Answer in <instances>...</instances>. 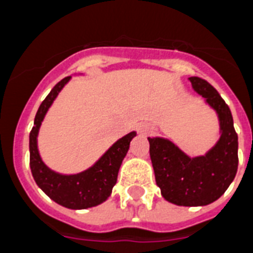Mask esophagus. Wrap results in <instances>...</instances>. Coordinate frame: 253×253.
<instances>
[{"label":"esophagus","instance_id":"obj_1","mask_svg":"<svg viewBox=\"0 0 253 253\" xmlns=\"http://www.w3.org/2000/svg\"><path fill=\"white\" fill-rule=\"evenodd\" d=\"M138 130L142 135H150L152 133V126L150 124H141L138 126Z\"/></svg>","mask_w":253,"mask_h":253}]
</instances>
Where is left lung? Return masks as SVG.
<instances>
[{"label":"left lung","mask_w":253,"mask_h":253,"mask_svg":"<svg viewBox=\"0 0 253 253\" xmlns=\"http://www.w3.org/2000/svg\"><path fill=\"white\" fill-rule=\"evenodd\" d=\"M194 91L217 115L220 138L204 155L190 156L164 137H151V158L162 197L176 206L203 207L216 202L234 181L238 170V135L230 108L211 84L190 77Z\"/></svg>","instance_id":"left-lung-1"}]
</instances>
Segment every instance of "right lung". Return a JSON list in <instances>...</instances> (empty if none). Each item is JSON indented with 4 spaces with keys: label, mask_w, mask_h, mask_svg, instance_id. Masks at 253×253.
I'll use <instances>...</instances> for the list:
<instances>
[{
    "label": "right lung",
    "mask_w": 253,
    "mask_h": 253,
    "mask_svg": "<svg viewBox=\"0 0 253 253\" xmlns=\"http://www.w3.org/2000/svg\"><path fill=\"white\" fill-rule=\"evenodd\" d=\"M71 79L68 76L59 81L40 106L29 134V166L35 182L50 199L70 210H87L102 204L111 195L112 187L118 181L119 169L137 131H130L118 139L93 166L83 172L63 174L49 168L39 151L40 128L58 94Z\"/></svg>",
    "instance_id": "obj_1"
}]
</instances>
